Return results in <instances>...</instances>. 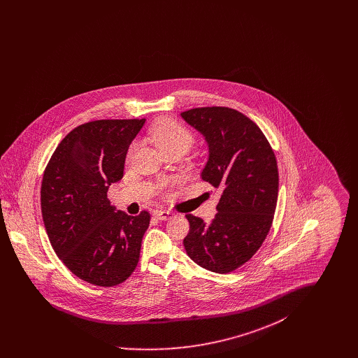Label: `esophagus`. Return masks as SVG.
Segmentation results:
<instances>
[{
  "label": "esophagus",
  "mask_w": 358,
  "mask_h": 358,
  "mask_svg": "<svg viewBox=\"0 0 358 358\" xmlns=\"http://www.w3.org/2000/svg\"><path fill=\"white\" fill-rule=\"evenodd\" d=\"M173 212L171 210H158V212H155V217L158 219V220H162V222H166V220H169L173 217Z\"/></svg>",
  "instance_id": "obj_1"
}]
</instances>
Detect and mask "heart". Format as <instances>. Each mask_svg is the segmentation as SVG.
Here are the masks:
<instances>
[{
	"label": "heart",
	"mask_w": 358,
	"mask_h": 358,
	"mask_svg": "<svg viewBox=\"0 0 358 358\" xmlns=\"http://www.w3.org/2000/svg\"><path fill=\"white\" fill-rule=\"evenodd\" d=\"M149 138L161 152L169 149H180L185 152L194 142L192 131L182 123L174 120H159L150 129Z\"/></svg>",
	"instance_id": "heart-1"
}]
</instances>
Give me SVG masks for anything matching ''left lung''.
<instances>
[{
    "instance_id": "8db88e82",
    "label": "left lung",
    "mask_w": 358,
    "mask_h": 358,
    "mask_svg": "<svg viewBox=\"0 0 358 358\" xmlns=\"http://www.w3.org/2000/svg\"><path fill=\"white\" fill-rule=\"evenodd\" d=\"M205 136L209 158L201 178L222 189L210 224L187 215V254L212 273H228L248 262L267 238L278 201L279 174L267 138L255 122L229 107L181 113Z\"/></svg>"
}]
</instances>
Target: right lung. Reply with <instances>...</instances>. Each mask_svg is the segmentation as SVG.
Returning <instances> with one entry per match:
<instances>
[{"label": "right lung", "instance_id": "obj_1", "mask_svg": "<svg viewBox=\"0 0 358 358\" xmlns=\"http://www.w3.org/2000/svg\"><path fill=\"white\" fill-rule=\"evenodd\" d=\"M143 123L101 120L75 127L43 176L41 213L52 248L71 273L95 286H117L133 273L150 224L149 212L129 216L107 199Z\"/></svg>", "mask_w": 358, "mask_h": 358}]
</instances>
